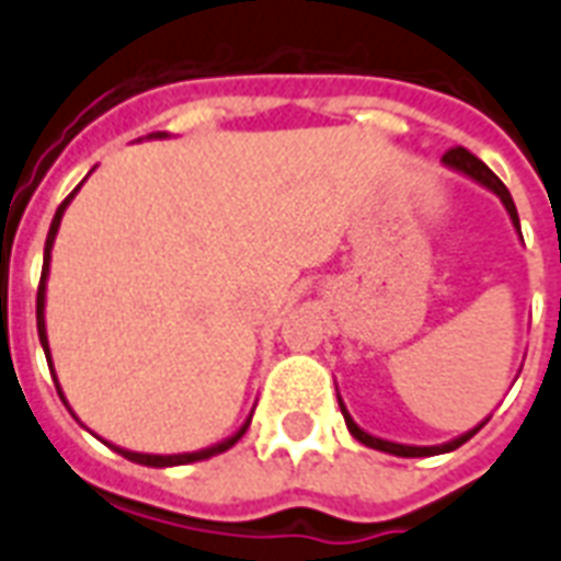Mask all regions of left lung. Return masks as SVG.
I'll return each instance as SVG.
<instances>
[{
	"label": "left lung",
	"mask_w": 561,
	"mask_h": 561,
	"mask_svg": "<svg viewBox=\"0 0 561 561\" xmlns=\"http://www.w3.org/2000/svg\"><path fill=\"white\" fill-rule=\"evenodd\" d=\"M443 165L446 169H451V172H458V175H467L470 181H476V184H481L484 190H491L493 196H500L502 207L508 210V217H512V226L517 228V234H520V219H517V207H514V198L512 193L505 190V184H502L500 178L493 175L488 165L481 163L476 153H470L467 148H451L446 157H443ZM524 240V238H520ZM339 408H342V416H344V425H347V431L354 434L363 446H368V449H377V451H386V455H398V458H431V455H443V451H455L458 446H463L467 439L472 437V434H479L481 428H484V422H479L476 428L467 431V434H460V437L449 439V443H439V446H408V443H392V439H383V437H375V434H368V431H363L359 425L354 422V416L347 413V408H344L342 396H339Z\"/></svg>",
	"instance_id": "left-lung-1"
}]
</instances>
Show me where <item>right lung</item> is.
<instances>
[{
    "label": "right lung",
    "instance_id": "right-lung-1",
    "mask_svg": "<svg viewBox=\"0 0 561 561\" xmlns=\"http://www.w3.org/2000/svg\"><path fill=\"white\" fill-rule=\"evenodd\" d=\"M165 136H169V133H151L148 139H165ZM80 186H77V190H73V193H70L65 202H61L59 210H56V217H53V222H49L47 243H44L41 285H37V339H41V347H44V354H47V365H49V375H53V380H59V377H56V368H53V356H49V342H47V321H44V309H47L49 259H53V243H56V234H59L61 217H65V210H68V205L73 202V196L80 193ZM56 389H59V398L65 401V408H68V398H65V392H61V386H56ZM70 413H73V410H70ZM249 422H252V413H249L247 422H243V425H240V428L234 431L231 437L222 439V443H214V446H207V449H198V451H184V455H145V451H130V449H122V446H112V443H106V446H112V449L118 451V455H124L127 460H133V463H145V467H181V463H196V460H207V458H214V455H222L226 449H231V446H234V443H238V439L247 434Z\"/></svg>",
    "mask_w": 561,
    "mask_h": 561
}]
</instances>
